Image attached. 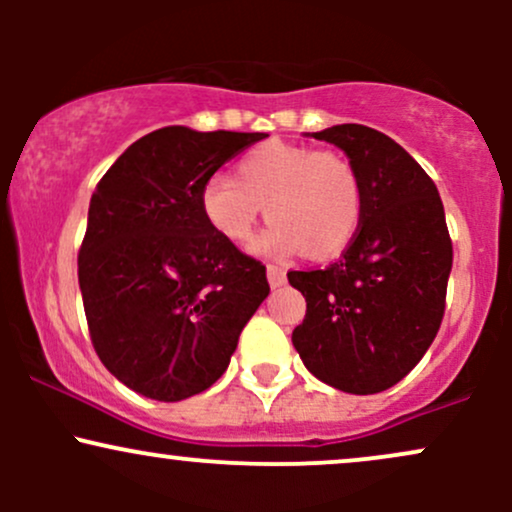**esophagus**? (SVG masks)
Returning <instances> with one entry per match:
<instances>
[{"label": "esophagus", "instance_id": "obj_1", "mask_svg": "<svg viewBox=\"0 0 512 512\" xmlns=\"http://www.w3.org/2000/svg\"><path fill=\"white\" fill-rule=\"evenodd\" d=\"M267 279L272 289H279V286L286 281V272L281 267H276V264H267Z\"/></svg>", "mask_w": 512, "mask_h": 512}]
</instances>
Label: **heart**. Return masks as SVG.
I'll return each mask as SVG.
<instances>
[{"label": "heart", "instance_id": "1", "mask_svg": "<svg viewBox=\"0 0 512 512\" xmlns=\"http://www.w3.org/2000/svg\"><path fill=\"white\" fill-rule=\"evenodd\" d=\"M233 179L237 182L216 175L199 192L207 226L233 248L250 243L262 207L272 221L255 243L262 255L308 250L313 257H330L356 236L363 211L361 180L334 151L267 142L238 158Z\"/></svg>", "mask_w": 512, "mask_h": 512}]
</instances>
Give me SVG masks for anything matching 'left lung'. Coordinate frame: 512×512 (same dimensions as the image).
<instances>
[{
    "mask_svg": "<svg viewBox=\"0 0 512 512\" xmlns=\"http://www.w3.org/2000/svg\"><path fill=\"white\" fill-rule=\"evenodd\" d=\"M310 137L349 156L363 211L342 260L289 272L308 305L291 339L317 380L375 395L421 361L443 322L452 269L443 202L426 170L378 129L334 125Z\"/></svg>",
    "mask_w": 512,
    "mask_h": 512,
    "instance_id": "left-lung-1",
    "label": "left lung"
}]
</instances>
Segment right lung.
I'll return each instance as SVG.
<instances>
[{
  "label": "right lung",
  "mask_w": 512,
  "mask_h": 512,
  "mask_svg": "<svg viewBox=\"0 0 512 512\" xmlns=\"http://www.w3.org/2000/svg\"><path fill=\"white\" fill-rule=\"evenodd\" d=\"M264 137L156 129L96 185L79 286L93 349L129 390L158 402L207 390L269 296L264 264L216 236L199 209L204 182Z\"/></svg>",
  "instance_id": "obj_1"
}]
</instances>
